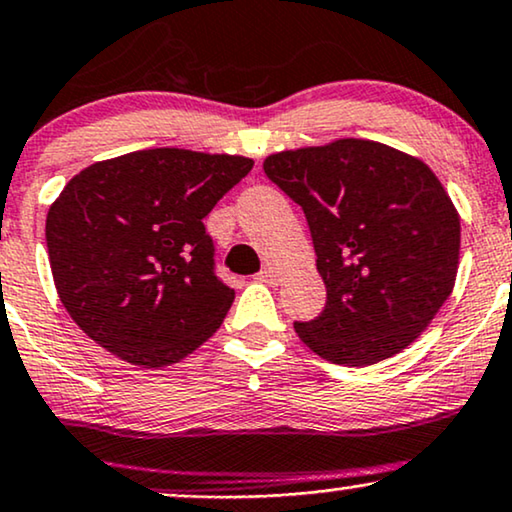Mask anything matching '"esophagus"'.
<instances>
[{
    "label": "esophagus",
    "instance_id": "34e87169",
    "mask_svg": "<svg viewBox=\"0 0 512 512\" xmlns=\"http://www.w3.org/2000/svg\"><path fill=\"white\" fill-rule=\"evenodd\" d=\"M256 280L263 282V284H277V282H280V275H277V272L272 268H265V270L258 272Z\"/></svg>",
    "mask_w": 512,
    "mask_h": 512
}]
</instances>
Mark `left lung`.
<instances>
[{
	"label": "left lung",
	"mask_w": 512,
	"mask_h": 512,
	"mask_svg": "<svg viewBox=\"0 0 512 512\" xmlns=\"http://www.w3.org/2000/svg\"><path fill=\"white\" fill-rule=\"evenodd\" d=\"M263 169L301 204L327 308L294 322L322 360L369 367L416 341L454 289L461 218L418 157L338 138L268 155Z\"/></svg>",
	"instance_id": "1"
}]
</instances>
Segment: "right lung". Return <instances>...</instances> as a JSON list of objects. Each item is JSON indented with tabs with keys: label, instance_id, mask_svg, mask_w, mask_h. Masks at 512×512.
Masks as SVG:
<instances>
[{
	"label": "right lung",
	"instance_id": "1",
	"mask_svg": "<svg viewBox=\"0 0 512 512\" xmlns=\"http://www.w3.org/2000/svg\"><path fill=\"white\" fill-rule=\"evenodd\" d=\"M254 167L240 155L136 150L72 176L46 214L58 298L119 360L169 367L216 334L235 291L202 218Z\"/></svg>",
	"mask_w": 512,
	"mask_h": 512
}]
</instances>
